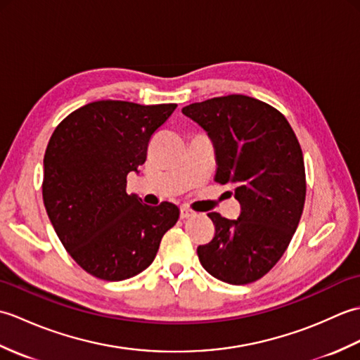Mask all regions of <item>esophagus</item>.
<instances>
[{
	"mask_svg": "<svg viewBox=\"0 0 360 360\" xmlns=\"http://www.w3.org/2000/svg\"><path fill=\"white\" fill-rule=\"evenodd\" d=\"M196 213L192 210V209H188V207H181V218L182 219H186V218H190V217H195Z\"/></svg>",
	"mask_w": 360,
	"mask_h": 360,
	"instance_id": "34e87169",
	"label": "esophagus"
}]
</instances>
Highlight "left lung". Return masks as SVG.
Wrapping results in <instances>:
<instances>
[{"instance_id": "8db88e82", "label": "left lung", "mask_w": 360, "mask_h": 360, "mask_svg": "<svg viewBox=\"0 0 360 360\" xmlns=\"http://www.w3.org/2000/svg\"><path fill=\"white\" fill-rule=\"evenodd\" d=\"M215 147L219 184L235 186L238 219L217 212L212 241L198 246L202 267L229 285H248L285 254L300 221L307 176L300 143L283 114L254 97L231 94L182 108Z\"/></svg>"}]
</instances>
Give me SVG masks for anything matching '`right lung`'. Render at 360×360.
<instances>
[{
	"label": "right lung",
	"mask_w": 360,
	"mask_h": 360,
	"mask_svg": "<svg viewBox=\"0 0 360 360\" xmlns=\"http://www.w3.org/2000/svg\"><path fill=\"white\" fill-rule=\"evenodd\" d=\"M176 106L98 101L72 111L51 136L44 207L68 254L97 278L120 281L147 269L179 218L173 202L151 207L127 193L128 173L139 172L151 136Z\"/></svg>",
	"instance_id": "obj_1"
}]
</instances>
